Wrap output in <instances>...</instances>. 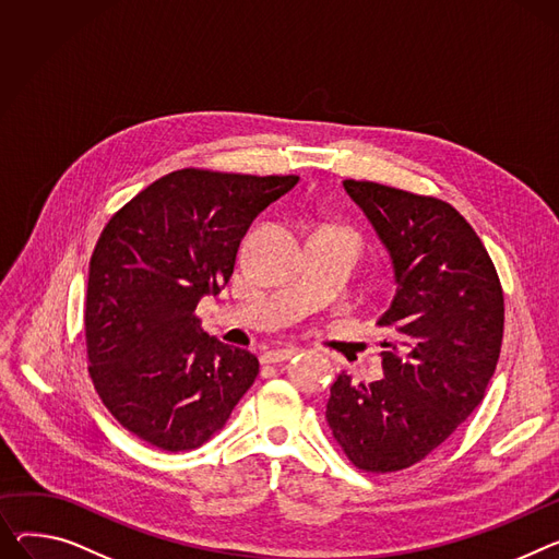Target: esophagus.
Returning a JSON list of instances; mask_svg holds the SVG:
<instances>
[{
	"label": "esophagus",
	"instance_id": "obj_1",
	"mask_svg": "<svg viewBox=\"0 0 559 559\" xmlns=\"http://www.w3.org/2000/svg\"><path fill=\"white\" fill-rule=\"evenodd\" d=\"M299 353H301V348H299V346H285V348H274V350H267V353L263 355V361H265V364H278V361H287L289 357L299 355Z\"/></svg>",
	"mask_w": 559,
	"mask_h": 559
}]
</instances>
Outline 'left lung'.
I'll list each match as a JSON object with an SVG mask.
<instances>
[{"label": "left lung", "instance_id": "8db88e82", "mask_svg": "<svg viewBox=\"0 0 559 559\" xmlns=\"http://www.w3.org/2000/svg\"><path fill=\"white\" fill-rule=\"evenodd\" d=\"M344 189L386 247L395 296L378 325L384 378L330 386L325 420L348 461L389 474L420 463L480 404L503 342V289L469 222L448 202L376 181Z\"/></svg>", "mask_w": 559, "mask_h": 559}]
</instances>
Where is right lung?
Listing matches in <instances>:
<instances>
[{"instance_id":"add662e5","label":"right lung","mask_w":559,"mask_h":559,"mask_svg":"<svg viewBox=\"0 0 559 559\" xmlns=\"http://www.w3.org/2000/svg\"><path fill=\"white\" fill-rule=\"evenodd\" d=\"M296 181L181 168L105 225L90 260L87 368L107 412L153 448H200L258 378V357L206 334L195 308L229 283L251 222Z\"/></svg>"}]
</instances>
